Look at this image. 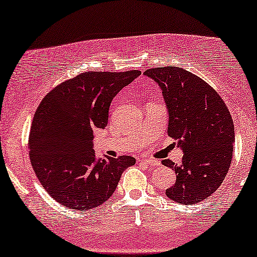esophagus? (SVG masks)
<instances>
[{
  "mask_svg": "<svg viewBox=\"0 0 257 257\" xmlns=\"http://www.w3.org/2000/svg\"><path fill=\"white\" fill-rule=\"evenodd\" d=\"M142 163L147 164L148 166H154V165H158V162L157 160H153V159H141Z\"/></svg>",
  "mask_w": 257,
  "mask_h": 257,
  "instance_id": "obj_1",
  "label": "esophagus"
}]
</instances>
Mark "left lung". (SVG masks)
Listing matches in <instances>:
<instances>
[{"label":"left lung","instance_id":"8db88e82","mask_svg":"<svg viewBox=\"0 0 257 257\" xmlns=\"http://www.w3.org/2000/svg\"><path fill=\"white\" fill-rule=\"evenodd\" d=\"M145 75L162 88L169 110L168 134L184 153L181 165L162 162L177 176L166 196L183 205L201 202L220 187L230 169L234 142L230 111L214 88L188 70L160 67Z\"/></svg>","mask_w":257,"mask_h":257}]
</instances>
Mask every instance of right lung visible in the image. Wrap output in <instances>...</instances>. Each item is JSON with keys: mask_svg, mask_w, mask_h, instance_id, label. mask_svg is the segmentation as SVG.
Wrapping results in <instances>:
<instances>
[{"mask_svg": "<svg viewBox=\"0 0 257 257\" xmlns=\"http://www.w3.org/2000/svg\"><path fill=\"white\" fill-rule=\"evenodd\" d=\"M85 72L62 82L40 101L31 125L30 159L43 188L70 209L94 208L115 193L135 158H97L93 129L105 128L112 99L140 75Z\"/></svg>", "mask_w": 257, "mask_h": 257, "instance_id": "1", "label": "right lung"}]
</instances>
